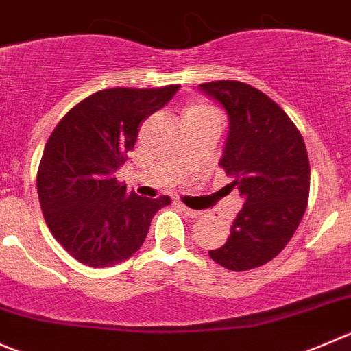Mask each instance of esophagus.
Instances as JSON below:
<instances>
[{"label": "esophagus", "mask_w": 351, "mask_h": 351, "mask_svg": "<svg viewBox=\"0 0 351 351\" xmlns=\"http://www.w3.org/2000/svg\"><path fill=\"white\" fill-rule=\"evenodd\" d=\"M177 206L180 208V211H182L184 215H186V217H189V218H199V211H196V210H191V208H187V206H184V204H180V203H177Z\"/></svg>", "instance_id": "obj_1"}]
</instances>
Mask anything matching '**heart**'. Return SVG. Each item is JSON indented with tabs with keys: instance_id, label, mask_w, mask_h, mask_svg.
Returning <instances> with one entry per match:
<instances>
[{
	"instance_id": "obj_1",
	"label": "heart",
	"mask_w": 351,
	"mask_h": 351,
	"mask_svg": "<svg viewBox=\"0 0 351 351\" xmlns=\"http://www.w3.org/2000/svg\"><path fill=\"white\" fill-rule=\"evenodd\" d=\"M210 114H215L211 107L204 106V104L201 102H193L187 106L184 116H210Z\"/></svg>"
}]
</instances>
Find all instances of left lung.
Returning a JSON list of instances; mask_svg holds the SVG:
<instances>
[{
    "label": "left lung",
    "instance_id": "8db88e82",
    "mask_svg": "<svg viewBox=\"0 0 351 351\" xmlns=\"http://www.w3.org/2000/svg\"><path fill=\"white\" fill-rule=\"evenodd\" d=\"M197 90L227 112L220 165L244 197L230 237L210 258L232 271H247L278 256L304 217L311 187L307 150L290 117L254 86L221 80Z\"/></svg>",
    "mask_w": 351,
    "mask_h": 351
}]
</instances>
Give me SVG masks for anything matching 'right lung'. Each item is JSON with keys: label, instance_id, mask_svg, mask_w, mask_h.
I'll return each mask as SVG.
<instances>
[{"label": "right lung", "instance_id": "1", "mask_svg": "<svg viewBox=\"0 0 351 351\" xmlns=\"http://www.w3.org/2000/svg\"><path fill=\"white\" fill-rule=\"evenodd\" d=\"M164 88H107L76 104L44 148L37 191L54 239L80 263L109 268L143 245L152 218L171 197L126 193L116 172L140 124L176 95Z\"/></svg>", "mask_w": 351, "mask_h": 351}]
</instances>
